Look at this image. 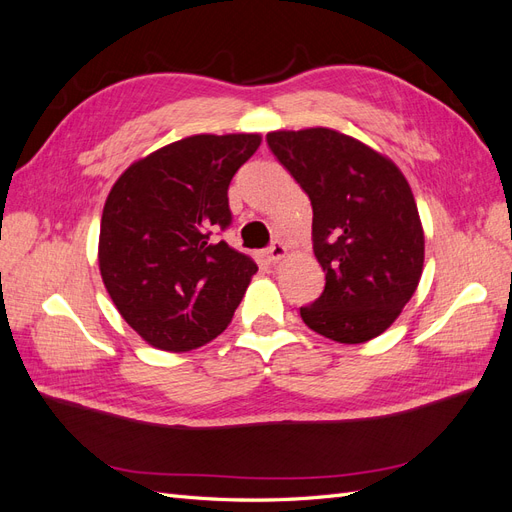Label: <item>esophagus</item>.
Masks as SVG:
<instances>
[{
  "label": "esophagus",
  "mask_w": 512,
  "mask_h": 512,
  "mask_svg": "<svg viewBox=\"0 0 512 512\" xmlns=\"http://www.w3.org/2000/svg\"><path fill=\"white\" fill-rule=\"evenodd\" d=\"M286 254H288V250H286L284 243H273L267 250V260L271 262V265H275V262H280L282 258H286Z\"/></svg>",
  "instance_id": "esophagus-1"
}]
</instances>
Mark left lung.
I'll return each instance as SVG.
<instances>
[{
	"label": "left lung",
	"instance_id": "8db88e82",
	"mask_svg": "<svg viewBox=\"0 0 512 512\" xmlns=\"http://www.w3.org/2000/svg\"><path fill=\"white\" fill-rule=\"evenodd\" d=\"M267 143L312 200L324 292L301 318L339 344L384 333L423 275L425 232L399 166L333 128L275 130Z\"/></svg>",
	"mask_w": 512,
	"mask_h": 512
}]
</instances>
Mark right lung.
<instances>
[{
	"label": "right lung",
	"mask_w": 512,
	"mask_h": 512,
	"mask_svg": "<svg viewBox=\"0 0 512 512\" xmlns=\"http://www.w3.org/2000/svg\"><path fill=\"white\" fill-rule=\"evenodd\" d=\"M262 136L194 134L132 162L106 196L98 265L117 312L153 348L188 352L232 320L256 262L209 239Z\"/></svg>",
	"instance_id": "add662e5"
}]
</instances>
